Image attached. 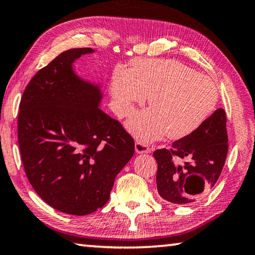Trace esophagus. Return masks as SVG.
<instances>
[{
	"label": "esophagus",
	"instance_id": "1",
	"mask_svg": "<svg viewBox=\"0 0 255 255\" xmlns=\"http://www.w3.org/2000/svg\"><path fill=\"white\" fill-rule=\"evenodd\" d=\"M134 149L136 154H148L151 151V148L148 144L141 142V141H135Z\"/></svg>",
	"mask_w": 255,
	"mask_h": 255
}]
</instances>
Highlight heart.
<instances>
[{
	"label": "heart",
	"mask_w": 255,
	"mask_h": 255,
	"mask_svg": "<svg viewBox=\"0 0 255 255\" xmlns=\"http://www.w3.org/2000/svg\"><path fill=\"white\" fill-rule=\"evenodd\" d=\"M111 93L116 114L128 116L150 97V109L133 116L128 130L148 142L168 133L172 139L189 136L212 115L218 89L207 76L173 59H138L132 70L119 67Z\"/></svg>",
	"instance_id": "1"
}]
</instances>
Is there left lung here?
<instances>
[{
	"label": "left lung",
	"mask_w": 255,
	"mask_h": 255,
	"mask_svg": "<svg viewBox=\"0 0 255 255\" xmlns=\"http://www.w3.org/2000/svg\"><path fill=\"white\" fill-rule=\"evenodd\" d=\"M227 116L222 108L215 111L193 134L172 143L171 149H157L158 194L173 204H189L210 193L220 177L228 152ZM185 160L175 164L173 157Z\"/></svg>",
	"instance_id": "left-lung-1"
}]
</instances>
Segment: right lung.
Here are the masks:
<instances>
[{
  "mask_svg": "<svg viewBox=\"0 0 255 255\" xmlns=\"http://www.w3.org/2000/svg\"><path fill=\"white\" fill-rule=\"evenodd\" d=\"M91 48L70 49L38 70L19 105L18 142L37 195L60 212L87 215L108 202L134 141L100 109L99 83L77 75L74 62Z\"/></svg>",
  "mask_w": 255,
  "mask_h": 255,
  "instance_id": "add662e5",
  "label": "right lung"
}]
</instances>
